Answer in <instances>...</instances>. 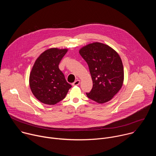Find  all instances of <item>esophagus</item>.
I'll use <instances>...</instances> for the list:
<instances>
[{
    "label": "esophagus",
    "instance_id": "obj_1",
    "mask_svg": "<svg viewBox=\"0 0 156 156\" xmlns=\"http://www.w3.org/2000/svg\"><path fill=\"white\" fill-rule=\"evenodd\" d=\"M80 81L79 80H76V81L72 84V85H73V86H78V85L80 84Z\"/></svg>",
    "mask_w": 156,
    "mask_h": 156
}]
</instances>
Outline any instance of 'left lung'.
Listing matches in <instances>:
<instances>
[{
  "label": "left lung",
  "mask_w": 156,
  "mask_h": 156,
  "mask_svg": "<svg viewBox=\"0 0 156 156\" xmlns=\"http://www.w3.org/2000/svg\"><path fill=\"white\" fill-rule=\"evenodd\" d=\"M79 53L88 65L93 88L86 93L88 98L103 104L112 99L121 89L124 70L121 58L112 48L101 42L83 47Z\"/></svg>",
  "instance_id": "left-lung-1"
}]
</instances>
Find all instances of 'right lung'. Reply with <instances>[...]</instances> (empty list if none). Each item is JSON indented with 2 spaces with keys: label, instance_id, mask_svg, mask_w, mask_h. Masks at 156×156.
Segmentation results:
<instances>
[{
  "label": "right lung",
  "instance_id": "right-lung-1",
  "mask_svg": "<svg viewBox=\"0 0 156 156\" xmlns=\"http://www.w3.org/2000/svg\"><path fill=\"white\" fill-rule=\"evenodd\" d=\"M67 51V49L51 48L43 52L34 62L30 75V86L33 95L42 103H58L72 87L58 68Z\"/></svg>",
  "mask_w": 156,
  "mask_h": 156
}]
</instances>
